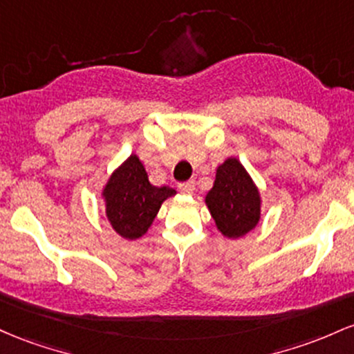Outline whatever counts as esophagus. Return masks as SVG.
Wrapping results in <instances>:
<instances>
[{
    "label": "esophagus",
    "instance_id": "34e87169",
    "mask_svg": "<svg viewBox=\"0 0 354 354\" xmlns=\"http://www.w3.org/2000/svg\"><path fill=\"white\" fill-rule=\"evenodd\" d=\"M178 189H180L182 194H194V190H196V182L194 180H189V182H184V184H178Z\"/></svg>",
    "mask_w": 354,
    "mask_h": 354
}]
</instances>
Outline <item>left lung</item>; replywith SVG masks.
<instances>
[{"label":"left lung","mask_w":354,"mask_h":354,"mask_svg":"<svg viewBox=\"0 0 354 354\" xmlns=\"http://www.w3.org/2000/svg\"><path fill=\"white\" fill-rule=\"evenodd\" d=\"M216 227L227 239H241L257 227L263 197L237 157H227L216 170V180L205 196Z\"/></svg>","instance_id":"1"}]
</instances>
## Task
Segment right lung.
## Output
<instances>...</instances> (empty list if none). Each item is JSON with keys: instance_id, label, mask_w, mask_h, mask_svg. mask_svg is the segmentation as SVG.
Returning <instances> with one entry per match:
<instances>
[{"instance_id": "1", "label": "right lung", "mask_w": 354, "mask_h": 354, "mask_svg": "<svg viewBox=\"0 0 354 354\" xmlns=\"http://www.w3.org/2000/svg\"><path fill=\"white\" fill-rule=\"evenodd\" d=\"M176 194L169 185L150 184L144 162L132 153L110 174L100 197L110 227L122 239L137 241L153 224L162 204Z\"/></svg>"}]
</instances>
